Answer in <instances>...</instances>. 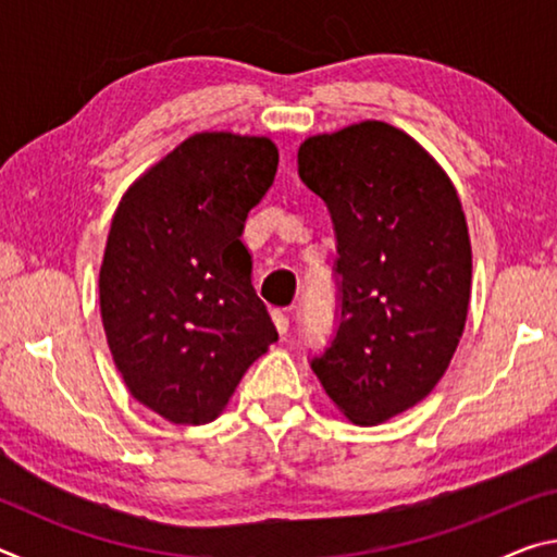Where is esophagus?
<instances>
[{
	"label": "esophagus",
	"mask_w": 557,
	"mask_h": 557,
	"mask_svg": "<svg viewBox=\"0 0 557 557\" xmlns=\"http://www.w3.org/2000/svg\"><path fill=\"white\" fill-rule=\"evenodd\" d=\"M272 322H275L280 336H285L289 332V317L285 312H280V309H275V312H272Z\"/></svg>",
	"instance_id": "1"
}]
</instances>
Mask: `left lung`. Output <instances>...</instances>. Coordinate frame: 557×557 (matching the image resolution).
Listing matches in <instances>:
<instances>
[{
    "label": "left lung",
    "instance_id": "obj_1",
    "mask_svg": "<svg viewBox=\"0 0 557 557\" xmlns=\"http://www.w3.org/2000/svg\"><path fill=\"white\" fill-rule=\"evenodd\" d=\"M299 178L336 235V332L312 371L356 425L418 405L465 332L471 245L449 176L403 129L366 120L305 139Z\"/></svg>",
    "mask_w": 557,
    "mask_h": 557
}]
</instances>
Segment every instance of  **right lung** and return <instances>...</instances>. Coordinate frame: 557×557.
Segmentation results:
<instances>
[{
	"label": "right lung",
	"instance_id": "add662e5",
	"mask_svg": "<svg viewBox=\"0 0 557 557\" xmlns=\"http://www.w3.org/2000/svg\"><path fill=\"white\" fill-rule=\"evenodd\" d=\"M268 137L201 132L122 196L100 265V314L122 381L174 425H206L277 342L240 243L275 182Z\"/></svg>",
	"mask_w": 557,
	"mask_h": 557
}]
</instances>
